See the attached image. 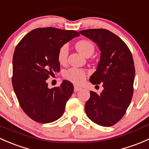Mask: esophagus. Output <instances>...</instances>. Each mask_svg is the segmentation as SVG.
I'll return each instance as SVG.
<instances>
[{
	"mask_svg": "<svg viewBox=\"0 0 149 149\" xmlns=\"http://www.w3.org/2000/svg\"><path fill=\"white\" fill-rule=\"evenodd\" d=\"M81 87H79V86H74V91L75 92H77V91H79L81 90Z\"/></svg>",
	"mask_w": 149,
	"mask_h": 149,
	"instance_id": "esophagus-1",
	"label": "esophagus"
}]
</instances>
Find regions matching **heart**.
<instances>
[{"mask_svg": "<svg viewBox=\"0 0 149 149\" xmlns=\"http://www.w3.org/2000/svg\"><path fill=\"white\" fill-rule=\"evenodd\" d=\"M76 47L78 51L86 57H89L94 53L95 46L91 41L88 40H81L77 42ZM69 48L67 44H63L59 48L58 51V60L60 63L64 64L67 61ZM64 78L76 84H82L86 77L85 70L76 68H71L65 71Z\"/></svg>", "mask_w": 149, "mask_h": 149, "instance_id": "heart-1", "label": "heart"}]
</instances>
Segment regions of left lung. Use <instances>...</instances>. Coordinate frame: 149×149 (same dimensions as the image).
<instances>
[{
  "label": "left lung",
  "instance_id": "obj_1",
  "mask_svg": "<svg viewBox=\"0 0 149 149\" xmlns=\"http://www.w3.org/2000/svg\"><path fill=\"white\" fill-rule=\"evenodd\" d=\"M79 33L99 47L101 58L90 81L94 85L103 84L104 88L99 95L90 91L86 113L99 126H113L126 113L132 99L135 76L132 54L127 45L109 30L87 29Z\"/></svg>",
  "mask_w": 149,
  "mask_h": 149
}]
</instances>
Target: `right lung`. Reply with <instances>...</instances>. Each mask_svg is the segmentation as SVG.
<instances>
[{"instance_id":"obj_1","label":"right lung","mask_w":149,"mask_h":149,"mask_svg":"<svg viewBox=\"0 0 149 149\" xmlns=\"http://www.w3.org/2000/svg\"><path fill=\"white\" fill-rule=\"evenodd\" d=\"M79 36L76 31L38 28L26 34L15 47L13 87L21 109L38 123H51L63 114L73 84L65 80L60 86L50 89L46 80L60 71L59 48Z\"/></svg>"}]
</instances>
